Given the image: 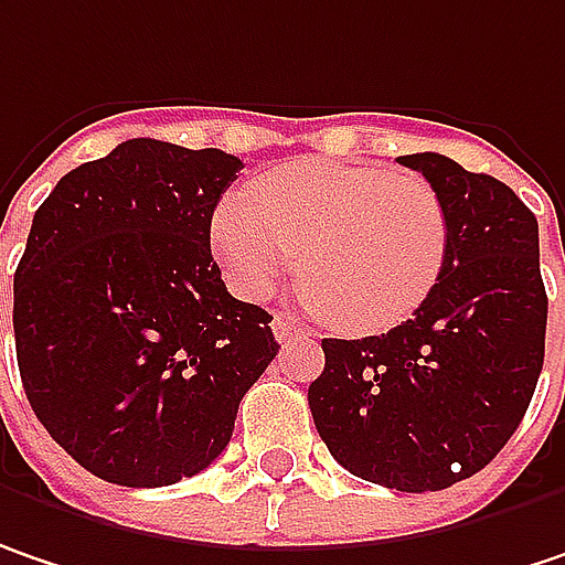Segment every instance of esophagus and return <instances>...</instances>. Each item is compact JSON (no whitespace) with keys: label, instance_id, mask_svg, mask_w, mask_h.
Segmentation results:
<instances>
[{"label":"esophagus","instance_id":"1","mask_svg":"<svg viewBox=\"0 0 565 565\" xmlns=\"http://www.w3.org/2000/svg\"><path fill=\"white\" fill-rule=\"evenodd\" d=\"M271 329H275V339H278V342H284V345H287V342H294V339H310V335H313V329H303V326H297L290 316H284V313L275 316Z\"/></svg>","mask_w":565,"mask_h":565}]
</instances>
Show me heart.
Masks as SVG:
<instances>
[{
    "mask_svg": "<svg viewBox=\"0 0 565 565\" xmlns=\"http://www.w3.org/2000/svg\"><path fill=\"white\" fill-rule=\"evenodd\" d=\"M211 249L230 287L262 300L300 262L307 303L371 335L406 322L448 268L450 216L422 175L367 162L294 159L249 194L220 198Z\"/></svg>",
    "mask_w": 565,
    "mask_h": 565,
    "instance_id": "1",
    "label": "heart"
}]
</instances>
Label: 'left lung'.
Segmentation results:
<instances>
[{
	"label": "left lung",
	"mask_w": 565,
	"mask_h": 565,
	"mask_svg": "<svg viewBox=\"0 0 565 565\" xmlns=\"http://www.w3.org/2000/svg\"><path fill=\"white\" fill-rule=\"evenodd\" d=\"M450 216L448 268L413 319L367 339H322L310 413L354 477L438 492L480 473L521 425L544 367L547 290L537 216L509 184L413 152Z\"/></svg>",
	"instance_id": "1"
}]
</instances>
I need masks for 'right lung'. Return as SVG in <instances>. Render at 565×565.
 <instances>
[{
	"mask_svg": "<svg viewBox=\"0 0 565 565\" xmlns=\"http://www.w3.org/2000/svg\"><path fill=\"white\" fill-rule=\"evenodd\" d=\"M243 162L150 137L66 172L15 271L28 403L98 480L152 489L211 467L278 342L211 255V216Z\"/></svg>",
	"mask_w": 565,
	"mask_h": 565,
	"instance_id": "obj_1",
	"label": "right lung"
}]
</instances>
